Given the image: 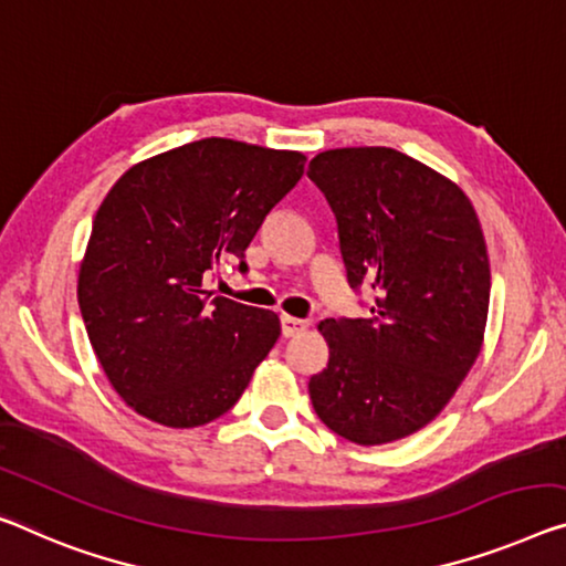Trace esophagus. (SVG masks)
<instances>
[{
    "mask_svg": "<svg viewBox=\"0 0 566 566\" xmlns=\"http://www.w3.org/2000/svg\"><path fill=\"white\" fill-rule=\"evenodd\" d=\"M306 321L303 318H293V316H281V334L289 338V336H295L301 332H306Z\"/></svg>",
    "mask_w": 566,
    "mask_h": 566,
    "instance_id": "obj_1",
    "label": "esophagus"
}]
</instances>
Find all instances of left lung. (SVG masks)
I'll return each mask as SVG.
<instances>
[{
  "mask_svg": "<svg viewBox=\"0 0 566 566\" xmlns=\"http://www.w3.org/2000/svg\"><path fill=\"white\" fill-rule=\"evenodd\" d=\"M308 179L336 217L352 291L367 318H326L328 364L308 395L328 430L381 446L424 428L481 352L491 301L485 240L460 189L387 146L332 149Z\"/></svg>",
  "mask_w": 566,
  "mask_h": 566,
  "instance_id": "left-lung-1",
  "label": "left lung"
}]
</instances>
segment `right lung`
Wrapping results in <instances>:
<instances>
[{
    "instance_id": "right-lung-1",
    "label": "right lung",
    "mask_w": 566,
    "mask_h": 566,
    "mask_svg": "<svg viewBox=\"0 0 566 566\" xmlns=\"http://www.w3.org/2000/svg\"><path fill=\"white\" fill-rule=\"evenodd\" d=\"M306 156L202 138L128 169L93 220L77 303L113 389L167 428L217 420L273 349V311L212 295L298 185Z\"/></svg>"
}]
</instances>
